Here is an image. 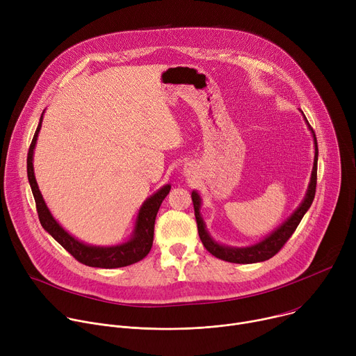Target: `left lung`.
I'll use <instances>...</instances> for the list:
<instances>
[{"label": "left lung", "instance_id": "1", "mask_svg": "<svg viewBox=\"0 0 356 356\" xmlns=\"http://www.w3.org/2000/svg\"><path fill=\"white\" fill-rule=\"evenodd\" d=\"M301 113L304 115V112L301 111ZM304 119L308 124V129L311 131V135L314 138V147H315V154H314V166H312V172H311V179L308 183V188L305 196L302 199V202L300 203V206L294 210V213L291 214L281 225L271 232L267 237H264L261 241H258L255 244L247 245V247H232V245H225V244H220L217 243L210 233L207 232L206 222L200 214V209H202V197L196 190L191 191V200H193V206H195V216H196V221H197V230H199V236L200 240L203 243V245L206 247V250L213 254L214 257L220 258L222 261H229V263H236V264H252V263H261L266 260H270L271 257H274L281 248L282 245L288 241V238L293 236V233L296 232V229L298 227V224L301 222L304 214L308 211V209L311 207L314 197H315V187H316V166H318V143H316V138H315V132L312 131L311 124L308 123L305 115Z\"/></svg>", "mask_w": 356, "mask_h": 356}]
</instances>
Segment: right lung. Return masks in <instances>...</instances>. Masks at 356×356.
<instances>
[{
	"mask_svg": "<svg viewBox=\"0 0 356 356\" xmlns=\"http://www.w3.org/2000/svg\"><path fill=\"white\" fill-rule=\"evenodd\" d=\"M42 118H44V112L41 115L35 135L32 138V142L28 150L26 173H28V181L32 190V195H34V199H35L38 217L44 230L48 232L71 255H74L79 263L89 267L120 268V267L131 266L143 260V258L149 254L153 244L156 214L159 211L161 202H163L165 197L169 195L172 186L165 184L143 202L136 216L132 234L124 243L115 244V245H92L75 238L54 218L41 195L38 183L35 180L34 163H32V161H34V150H35L38 134L42 126Z\"/></svg>",
	"mask_w": 356,
	"mask_h": 356,
	"instance_id": "add662e5",
	"label": "right lung"
}]
</instances>
